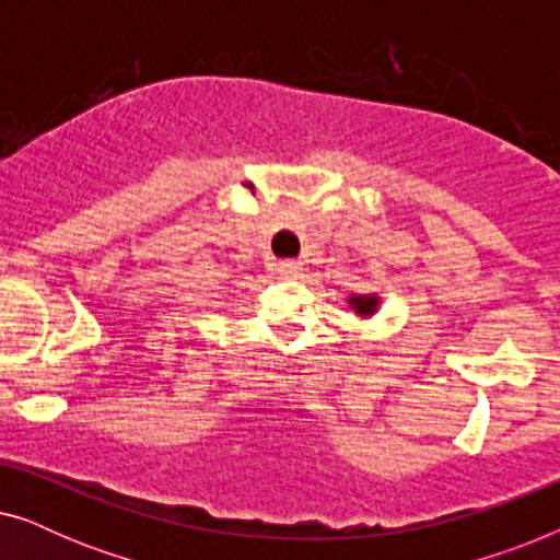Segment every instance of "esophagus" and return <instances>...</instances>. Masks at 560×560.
I'll return each mask as SVG.
<instances>
[{"instance_id": "1", "label": "esophagus", "mask_w": 560, "mask_h": 560, "mask_svg": "<svg viewBox=\"0 0 560 560\" xmlns=\"http://www.w3.org/2000/svg\"><path fill=\"white\" fill-rule=\"evenodd\" d=\"M278 272L285 275V278H295V275L301 272V262H295V259H282V262H278Z\"/></svg>"}]
</instances>
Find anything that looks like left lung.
<instances>
[{"instance_id": "8db88e82", "label": "left lung", "mask_w": 560, "mask_h": 560, "mask_svg": "<svg viewBox=\"0 0 560 560\" xmlns=\"http://www.w3.org/2000/svg\"><path fill=\"white\" fill-rule=\"evenodd\" d=\"M349 303H351V308L359 313V316H372L380 305L377 295H351Z\"/></svg>"}]
</instances>
